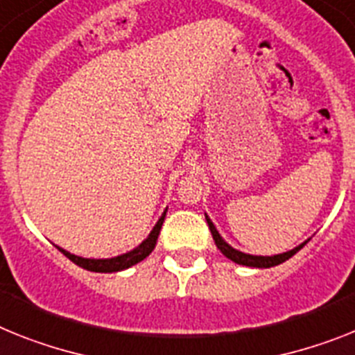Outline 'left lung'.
I'll return each instance as SVG.
<instances>
[{
    "label": "left lung",
    "mask_w": 355,
    "mask_h": 355,
    "mask_svg": "<svg viewBox=\"0 0 355 355\" xmlns=\"http://www.w3.org/2000/svg\"><path fill=\"white\" fill-rule=\"evenodd\" d=\"M205 220H207V225H209L211 229V234H213V240L214 243H216V247L220 249V252H222L223 256H227L229 260L234 261V263L238 265H245V267H256V269H269V267H274V265H279L284 263V261H287L288 258H293L294 254H296L300 249H302L303 245H305L306 242L300 243L297 247H294L293 251H287V252H282V254H274V256H254V254H245V252L242 251H236V249H233V247L229 245L225 240H223L222 236H220V233L216 231V227H214V223L211 222L209 216L205 214Z\"/></svg>",
    "instance_id": "left-lung-1"
}]
</instances>
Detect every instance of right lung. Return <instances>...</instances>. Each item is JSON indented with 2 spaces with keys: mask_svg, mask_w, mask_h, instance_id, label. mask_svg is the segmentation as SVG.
<instances>
[{
  "mask_svg": "<svg viewBox=\"0 0 355 355\" xmlns=\"http://www.w3.org/2000/svg\"><path fill=\"white\" fill-rule=\"evenodd\" d=\"M166 211L162 213L159 222L155 223V227L151 229V233L148 234V238H146L144 242H142L139 247H135L133 251L124 252V254L121 256H113V258H99V260H95V258H83V256L71 254V252L64 251V249H61L59 245L55 247H58L62 254L67 256L68 260H71L76 265L83 267V269L92 270V272H119V270L130 269L132 265L139 263V261H142L144 258H148V256L151 254V251L155 249V245H157V238H159V233H160V227H162L164 218H166Z\"/></svg>",
  "mask_w": 355,
  "mask_h": 355,
  "instance_id": "right-lung-1",
  "label": "right lung"
}]
</instances>
